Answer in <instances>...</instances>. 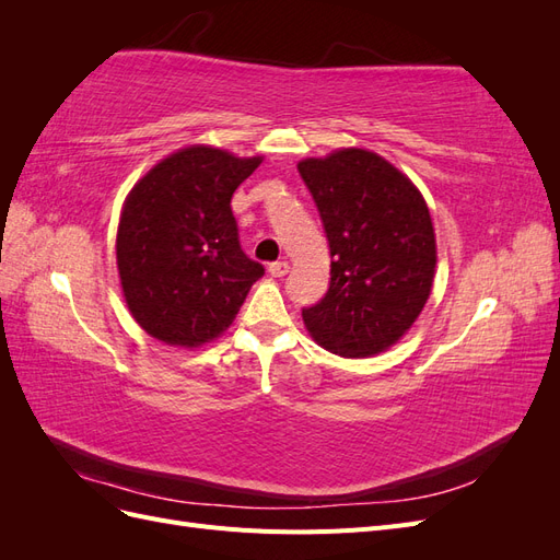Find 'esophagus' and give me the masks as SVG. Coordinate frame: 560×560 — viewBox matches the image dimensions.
Returning a JSON list of instances; mask_svg holds the SVG:
<instances>
[{"label": "esophagus", "mask_w": 560, "mask_h": 560, "mask_svg": "<svg viewBox=\"0 0 560 560\" xmlns=\"http://www.w3.org/2000/svg\"><path fill=\"white\" fill-rule=\"evenodd\" d=\"M268 273L273 276V278H282V276L290 273V264H287V261H273V264H268Z\"/></svg>", "instance_id": "34e87169"}]
</instances>
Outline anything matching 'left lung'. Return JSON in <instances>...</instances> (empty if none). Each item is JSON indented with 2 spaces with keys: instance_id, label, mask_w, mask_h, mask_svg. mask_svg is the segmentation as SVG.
Segmentation results:
<instances>
[{
  "instance_id": "left-lung-1",
  "label": "left lung",
  "mask_w": 560,
  "mask_h": 560,
  "mask_svg": "<svg viewBox=\"0 0 560 560\" xmlns=\"http://www.w3.org/2000/svg\"><path fill=\"white\" fill-rule=\"evenodd\" d=\"M331 252L329 290L303 322L341 358L395 346L430 299L436 243L425 198L374 151L341 149L299 163Z\"/></svg>"
}]
</instances>
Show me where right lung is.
<instances>
[{"mask_svg": "<svg viewBox=\"0 0 560 560\" xmlns=\"http://www.w3.org/2000/svg\"><path fill=\"white\" fill-rule=\"evenodd\" d=\"M261 156L186 147L132 186L116 233L124 296L138 325L167 346L198 348L229 329L264 266L238 241L233 191Z\"/></svg>", "mask_w": 560, "mask_h": 560, "instance_id": "add662e5", "label": "right lung"}]
</instances>
